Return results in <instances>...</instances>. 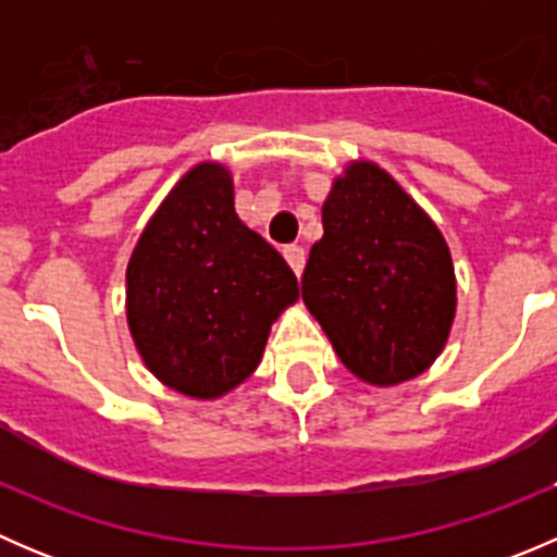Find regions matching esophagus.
<instances>
[{
	"instance_id": "1",
	"label": "esophagus",
	"mask_w": 557,
	"mask_h": 557,
	"mask_svg": "<svg viewBox=\"0 0 557 557\" xmlns=\"http://www.w3.org/2000/svg\"><path fill=\"white\" fill-rule=\"evenodd\" d=\"M283 256H285V261L290 263V269H294L296 274H301V269H305V261H307L305 247H299V245H285V247H283Z\"/></svg>"
}]
</instances>
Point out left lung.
<instances>
[{"mask_svg":"<svg viewBox=\"0 0 557 557\" xmlns=\"http://www.w3.org/2000/svg\"><path fill=\"white\" fill-rule=\"evenodd\" d=\"M301 299L363 383L423 374L450 336V247L412 196L372 161H352L323 201Z\"/></svg>","mask_w":557,"mask_h":557,"instance_id":"8db88e82","label":"left lung"}]
</instances>
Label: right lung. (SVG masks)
Listing matches in <instances>:
<instances>
[{
	"instance_id": "obj_1",
	"label": "right lung",
	"mask_w": 557,
	"mask_h": 557,
	"mask_svg": "<svg viewBox=\"0 0 557 557\" xmlns=\"http://www.w3.org/2000/svg\"><path fill=\"white\" fill-rule=\"evenodd\" d=\"M296 299V274L239 221L232 172L215 161L180 177L128 258L134 345L153 377L190 398L245 383Z\"/></svg>"
}]
</instances>
